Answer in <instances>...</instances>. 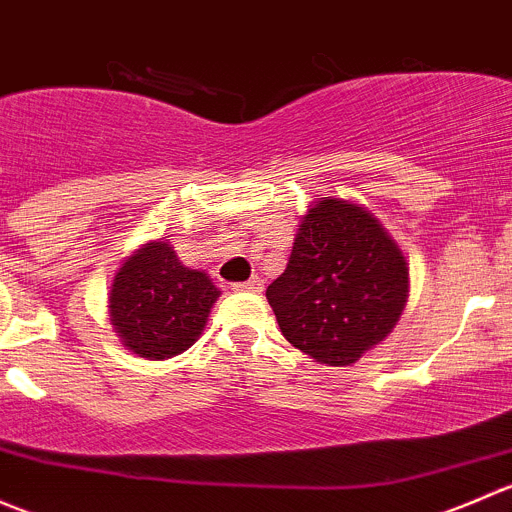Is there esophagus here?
<instances>
[{
  "mask_svg": "<svg viewBox=\"0 0 512 512\" xmlns=\"http://www.w3.org/2000/svg\"><path fill=\"white\" fill-rule=\"evenodd\" d=\"M236 291H249V293H261L263 291V281L258 276H254V278H249V281H244V283H236Z\"/></svg>",
  "mask_w": 512,
  "mask_h": 512,
  "instance_id": "34e87169",
  "label": "esophagus"
}]
</instances>
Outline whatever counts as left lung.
<instances>
[{"instance_id":"8db88e82","label":"left lung","mask_w":512,"mask_h":512,"mask_svg":"<svg viewBox=\"0 0 512 512\" xmlns=\"http://www.w3.org/2000/svg\"><path fill=\"white\" fill-rule=\"evenodd\" d=\"M408 288V261L386 226L363 204L323 196L301 216L266 298L293 348L343 368L386 341Z\"/></svg>"}]
</instances>
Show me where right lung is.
I'll use <instances>...</instances> for the list:
<instances>
[{
  "instance_id": "right-lung-1",
  "label": "right lung",
  "mask_w": 512,
  "mask_h": 512,
  "mask_svg": "<svg viewBox=\"0 0 512 512\" xmlns=\"http://www.w3.org/2000/svg\"><path fill=\"white\" fill-rule=\"evenodd\" d=\"M221 296L211 276L179 261L166 239L126 256L109 291V321L131 353L164 361L194 346Z\"/></svg>"
}]
</instances>
